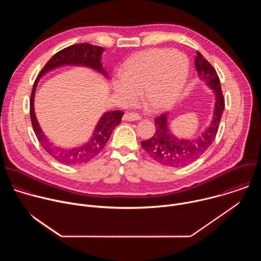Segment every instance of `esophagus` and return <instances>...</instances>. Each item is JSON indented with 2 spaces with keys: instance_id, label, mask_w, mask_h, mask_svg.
<instances>
[{
  "instance_id": "esophagus-1",
  "label": "esophagus",
  "mask_w": 261,
  "mask_h": 261,
  "mask_svg": "<svg viewBox=\"0 0 261 261\" xmlns=\"http://www.w3.org/2000/svg\"><path fill=\"white\" fill-rule=\"evenodd\" d=\"M141 117L135 113H129V111H126L124 117H123V120L124 121H128V122H132V121H138L140 120Z\"/></svg>"
}]
</instances>
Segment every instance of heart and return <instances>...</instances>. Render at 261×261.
Here are the masks:
<instances>
[{
    "label": "heart",
    "mask_w": 261,
    "mask_h": 261,
    "mask_svg": "<svg viewBox=\"0 0 261 261\" xmlns=\"http://www.w3.org/2000/svg\"><path fill=\"white\" fill-rule=\"evenodd\" d=\"M188 75L187 61L169 49H150L130 58L122 74L114 79V90L126 104L140 93L153 111L169 108L178 98Z\"/></svg>",
    "instance_id": "b5f03b06"
}]
</instances>
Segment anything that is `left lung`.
Here are the masks:
<instances>
[{"label":"left lung","mask_w":261,"mask_h":261,"mask_svg":"<svg viewBox=\"0 0 261 261\" xmlns=\"http://www.w3.org/2000/svg\"><path fill=\"white\" fill-rule=\"evenodd\" d=\"M195 66L198 75L214 90L216 94L215 111L212 124L195 140H178L170 135L167 128V115L161 114L155 118L156 132L147 140L141 141V146L146 154L162 165L170 167H180L198 159L215 140L217 135L225 100L223 96L220 80L212 64L197 51L195 57Z\"/></svg>","instance_id":"1"}]
</instances>
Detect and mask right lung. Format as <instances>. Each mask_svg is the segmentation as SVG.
<instances>
[{"label":"right lung","mask_w":261,"mask_h":261,"mask_svg":"<svg viewBox=\"0 0 261 261\" xmlns=\"http://www.w3.org/2000/svg\"><path fill=\"white\" fill-rule=\"evenodd\" d=\"M103 50L104 49L101 46L93 45L90 43H79L68 46L51 57V59L42 68L34 83L30 98V115L34 132L44 150L57 161L63 164L81 165L95 158L103 150V147L107 143L114 129L121 123L124 113L120 110H115L104 114L100 119L91 140L88 143L82 145L81 147L72 148V150L57 147L44 136L35 116L34 95L37 84H38L40 76H42L47 71L63 65L88 66L99 72L104 73L106 75V72L102 68L101 64V55L103 54Z\"/></svg>","instance_id":"obj_1"}]
</instances>
